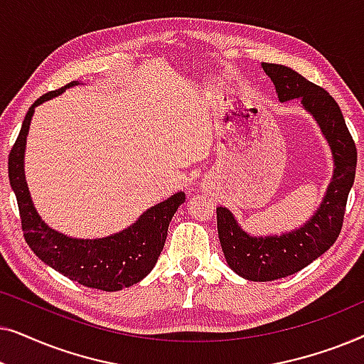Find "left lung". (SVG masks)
<instances>
[{"instance_id":"obj_1","label":"left lung","mask_w":364,"mask_h":364,"mask_svg":"<svg viewBox=\"0 0 364 364\" xmlns=\"http://www.w3.org/2000/svg\"><path fill=\"white\" fill-rule=\"evenodd\" d=\"M275 86L278 101L298 99L325 136L333 157V176L316 212L301 227L280 235L257 237L243 230L227 207H217L222 252L237 275L252 282H272L293 275L321 257L341 232L345 207L356 173V146L335 99L283 64L262 63Z\"/></svg>"}]
</instances>
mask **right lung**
<instances>
[{"label": "right lung", "instance_id": "obj_1", "mask_svg": "<svg viewBox=\"0 0 364 364\" xmlns=\"http://www.w3.org/2000/svg\"><path fill=\"white\" fill-rule=\"evenodd\" d=\"M73 81L58 91L48 92L29 107L21 131L9 152L8 176L16 196L24 240L36 257L69 280L104 291H117L136 285L156 267L167 238L173 213L186 202L177 192L167 200L147 208L132 225L102 238H76L54 230L43 220L31 200L24 177V151L31 119L39 104L77 86Z\"/></svg>", "mask_w": 364, "mask_h": 364}]
</instances>
